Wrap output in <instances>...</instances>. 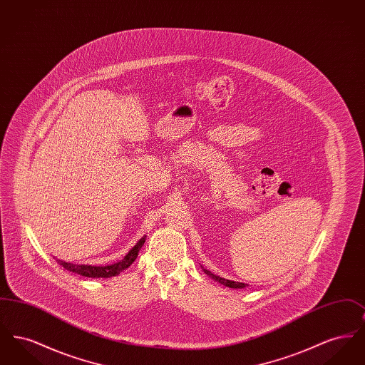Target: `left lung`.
<instances>
[{
    "label": "left lung",
    "mask_w": 365,
    "mask_h": 365,
    "mask_svg": "<svg viewBox=\"0 0 365 365\" xmlns=\"http://www.w3.org/2000/svg\"><path fill=\"white\" fill-rule=\"evenodd\" d=\"M205 271V274L209 275L210 278L215 279V280H217L219 283H222V284H225L227 287H232V289H243V287H246L247 284H245V283H241V282H234V280H228V279L220 278V277H216V275H213L212 272H209L207 269H204Z\"/></svg>",
    "instance_id": "8db88e82"
}]
</instances>
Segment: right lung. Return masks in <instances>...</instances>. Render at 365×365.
<instances>
[{"label":"right lung","mask_w":365,"mask_h":365,"mask_svg":"<svg viewBox=\"0 0 365 365\" xmlns=\"http://www.w3.org/2000/svg\"><path fill=\"white\" fill-rule=\"evenodd\" d=\"M143 243H145V237H142L139 240V242L123 257V260L118 261L112 265H105V267H94V265H85V264L76 265V264L61 260H57V262L61 267H64L67 271L79 274V275L86 277V278H110V277L119 275L122 271L128 268L135 261Z\"/></svg>","instance_id":"obj_1"}]
</instances>
